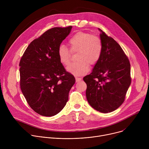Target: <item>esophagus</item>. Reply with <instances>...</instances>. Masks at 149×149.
<instances>
[{"mask_svg": "<svg viewBox=\"0 0 149 149\" xmlns=\"http://www.w3.org/2000/svg\"><path fill=\"white\" fill-rule=\"evenodd\" d=\"M75 81H76V82H78L81 81V78L78 77H75Z\"/></svg>", "mask_w": 149, "mask_h": 149, "instance_id": "34e87169", "label": "esophagus"}]
</instances>
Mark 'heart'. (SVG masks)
<instances>
[{
    "instance_id": "1",
    "label": "heart",
    "mask_w": 149,
    "mask_h": 149,
    "mask_svg": "<svg viewBox=\"0 0 149 149\" xmlns=\"http://www.w3.org/2000/svg\"><path fill=\"white\" fill-rule=\"evenodd\" d=\"M72 52L78 51L76 59L67 68L68 72L75 75H82L90 70L89 64L93 65L99 61L102 51V44L100 38L90 33L79 32L72 36L68 41ZM58 57L63 65H68L70 62V52L63 45L58 49Z\"/></svg>"
}]
</instances>
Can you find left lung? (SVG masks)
Here are the masks:
<instances>
[{
    "label": "left lung",
    "mask_w": 149,
    "mask_h": 149,
    "mask_svg": "<svg viewBox=\"0 0 149 149\" xmlns=\"http://www.w3.org/2000/svg\"><path fill=\"white\" fill-rule=\"evenodd\" d=\"M101 56L91 73L84 77L86 97L91 107L103 113L112 112L123 103L130 84V63L121 47L98 28Z\"/></svg>",
    "instance_id": "obj_1"
}]
</instances>
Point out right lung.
Listing matches in <instances>:
<instances>
[{"mask_svg":"<svg viewBox=\"0 0 149 149\" xmlns=\"http://www.w3.org/2000/svg\"><path fill=\"white\" fill-rule=\"evenodd\" d=\"M72 28L48 30L31 42L20 61V89L31 109L41 116L51 117L59 113L75 82L57 54Z\"/></svg>","mask_w":149,"mask_h":149,"instance_id":"obj_1","label":"right lung"}]
</instances>
